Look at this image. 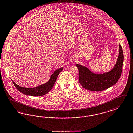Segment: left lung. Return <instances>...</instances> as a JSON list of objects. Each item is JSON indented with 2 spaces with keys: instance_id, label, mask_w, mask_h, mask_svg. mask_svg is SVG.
<instances>
[{
  "instance_id": "obj_1",
  "label": "left lung",
  "mask_w": 133,
  "mask_h": 133,
  "mask_svg": "<svg viewBox=\"0 0 133 133\" xmlns=\"http://www.w3.org/2000/svg\"><path fill=\"white\" fill-rule=\"evenodd\" d=\"M124 55L121 45L115 64L111 71L103 74H95L85 66L76 64L79 69V81L83 88L92 91H102L115 85L121 76Z\"/></svg>"
}]
</instances>
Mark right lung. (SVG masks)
Returning <instances> with one entry per match:
<instances>
[{
  "mask_svg": "<svg viewBox=\"0 0 133 133\" xmlns=\"http://www.w3.org/2000/svg\"><path fill=\"white\" fill-rule=\"evenodd\" d=\"M63 67L59 68L56 71H54L53 74L50 76V79L49 81L41 85L37 86L33 88H26L21 87L18 85L17 84L14 83L12 80L13 84L15 87L18 89L19 91L23 94L24 95H28L33 96H40L46 95L50 91L53 87L54 83L56 82V79L58 76L61 71H62ZM12 80V79H11Z\"/></svg>",
  "mask_w": 133,
  "mask_h": 133,
  "instance_id": "obj_1",
  "label": "right lung"
}]
</instances>
